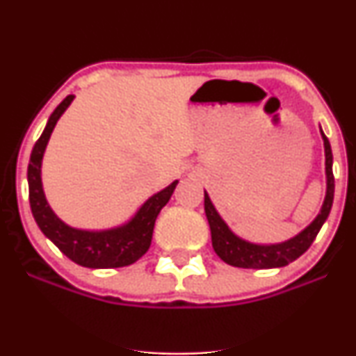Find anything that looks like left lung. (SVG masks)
Wrapping results in <instances>:
<instances>
[{"label": "left lung", "mask_w": 356, "mask_h": 356, "mask_svg": "<svg viewBox=\"0 0 356 356\" xmlns=\"http://www.w3.org/2000/svg\"><path fill=\"white\" fill-rule=\"evenodd\" d=\"M323 140H325V157H326V197L323 202L321 212L316 216V219L301 231L300 234L293 239L286 241L281 244H271V246H259V244H251L248 241H243L226 226L218 211L212 206L209 195L204 192V211H206L207 220L211 226L212 236V248L224 263L231 264L236 268L246 269H269V268H281L288 266L289 263L298 259L301 254L308 251L313 244L314 238L320 232L325 220L328 219L330 211L333 206L334 195V175H333V154L330 147L328 138L321 130Z\"/></svg>", "instance_id": "8db88e82"}]
</instances>
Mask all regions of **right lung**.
<instances>
[{"instance_id": "add662e5", "label": "right lung", "mask_w": 356, "mask_h": 356, "mask_svg": "<svg viewBox=\"0 0 356 356\" xmlns=\"http://www.w3.org/2000/svg\"><path fill=\"white\" fill-rule=\"evenodd\" d=\"M72 100L73 95H68L58 107L53 110L43 134L36 140L33 150H31L30 164H28V187H30L31 212H33V218L43 234L65 256L70 257L73 263L95 269L129 266V264L140 259L147 252V249L150 248L155 219H157L162 207L169 202L170 195H172L175 186H177V181H174L164 191L152 195L138 209L129 224L117 227V229L100 232L80 231L61 222L53 214L47 199H44L42 175H40L42 170L40 169H42L44 147H47L48 138H50L53 129H55L56 120L72 104Z\"/></svg>"}]
</instances>
